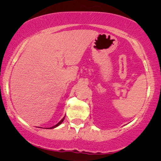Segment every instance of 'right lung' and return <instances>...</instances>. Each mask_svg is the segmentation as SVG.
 Returning <instances> with one entry per match:
<instances>
[{
    "label": "right lung",
    "instance_id": "right-lung-1",
    "mask_svg": "<svg viewBox=\"0 0 161 161\" xmlns=\"http://www.w3.org/2000/svg\"><path fill=\"white\" fill-rule=\"evenodd\" d=\"M64 118H65V116H64V118L62 119H61V120L60 121V122H59L58 123V124H56V125H54V126H53V127H50V129H53V128H55V127H58V125H60L61 124V123H62V122H63V121H64Z\"/></svg>",
    "mask_w": 161,
    "mask_h": 161
}]
</instances>
